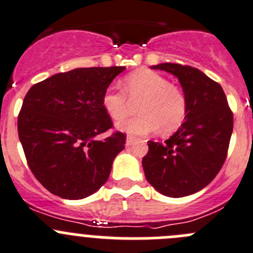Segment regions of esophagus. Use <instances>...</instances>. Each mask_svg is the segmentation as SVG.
<instances>
[{
    "label": "esophagus",
    "mask_w": 253,
    "mask_h": 253,
    "mask_svg": "<svg viewBox=\"0 0 253 253\" xmlns=\"http://www.w3.org/2000/svg\"><path fill=\"white\" fill-rule=\"evenodd\" d=\"M134 142H136V137H132V136H127L126 146H132Z\"/></svg>",
    "instance_id": "obj_1"
}]
</instances>
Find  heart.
I'll return each mask as SVG.
<instances>
[{
	"mask_svg": "<svg viewBox=\"0 0 253 253\" xmlns=\"http://www.w3.org/2000/svg\"><path fill=\"white\" fill-rule=\"evenodd\" d=\"M124 92L106 89L102 107L113 121L128 115L131 101L137 102L140 116L117 124V128L129 134H151L162 127L165 133L174 131L185 120L187 102L183 92L169 84L166 77L150 70H138L124 81ZM130 100H128V98Z\"/></svg>",
	"mask_w": 253,
	"mask_h": 253,
	"instance_id": "heart-1",
	"label": "heart"
}]
</instances>
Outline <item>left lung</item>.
Segmentation results:
<instances>
[{"label": "left lung", "mask_w": 253, "mask_h": 253, "mask_svg": "<svg viewBox=\"0 0 253 253\" xmlns=\"http://www.w3.org/2000/svg\"><path fill=\"white\" fill-rule=\"evenodd\" d=\"M152 70L178 79L187 102L185 122L164 143L148 141L142 159L146 180L169 197H185L206 187L227 156L233 116L222 87L202 71L178 63Z\"/></svg>", "instance_id": "left-lung-1"}]
</instances>
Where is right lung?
Listing matches in <instances>:
<instances>
[{
	"label": "right lung",
	"instance_id": "obj_1",
	"mask_svg": "<svg viewBox=\"0 0 253 253\" xmlns=\"http://www.w3.org/2000/svg\"><path fill=\"white\" fill-rule=\"evenodd\" d=\"M126 67L75 68L56 73L28 89L18 115V137L31 171L44 188L66 200L98 191L126 143L112 127L102 96Z\"/></svg>",
	"mask_w": 253,
	"mask_h": 253
}]
</instances>
